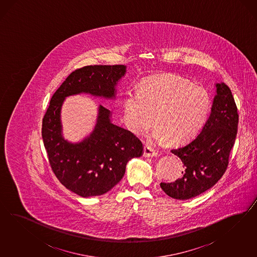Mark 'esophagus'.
Returning <instances> with one entry per match:
<instances>
[{"mask_svg":"<svg viewBox=\"0 0 257 257\" xmlns=\"http://www.w3.org/2000/svg\"><path fill=\"white\" fill-rule=\"evenodd\" d=\"M143 156L145 157H151V156H157V152H156L155 149L151 148L149 146H145L144 147V154Z\"/></svg>","mask_w":257,"mask_h":257,"instance_id":"34e87169","label":"esophagus"}]
</instances>
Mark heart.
<instances>
[{"label":"heart","instance_id":"obj_1","mask_svg":"<svg viewBox=\"0 0 257 257\" xmlns=\"http://www.w3.org/2000/svg\"><path fill=\"white\" fill-rule=\"evenodd\" d=\"M209 93L202 86L173 74L146 78L139 91H129L123 101V118L136 136L145 135L154 125L150 140L163 144L184 143L193 139L207 120ZM155 119H153V117Z\"/></svg>","mask_w":257,"mask_h":257}]
</instances>
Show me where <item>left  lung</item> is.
I'll return each mask as SVG.
<instances>
[{
	"instance_id": "1",
	"label": "left lung",
	"mask_w": 257,
	"mask_h": 257,
	"mask_svg": "<svg viewBox=\"0 0 257 257\" xmlns=\"http://www.w3.org/2000/svg\"><path fill=\"white\" fill-rule=\"evenodd\" d=\"M210 116L194 140L171 150L184 163L183 176L173 183H161L168 196L188 200L215 186L224 174L236 138L238 114L231 89L217 83Z\"/></svg>"
}]
</instances>
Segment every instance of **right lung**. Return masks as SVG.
<instances>
[{"label": "right lung", "instance_id": "obj_1", "mask_svg": "<svg viewBox=\"0 0 257 257\" xmlns=\"http://www.w3.org/2000/svg\"><path fill=\"white\" fill-rule=\"evenodd\" d=\"M126 66H86L71 72L53 95L42 120V140L57 179L69 190L87 198L104 194L122 179L129 160L143 155L132 132L112 122V113L98 106L92 132L81 141L63 137L61 109L67 97L88 94L116 100L117 86Z\"/></svg>", "mask_w": 257, "mask_h": 257}]
</instances>
